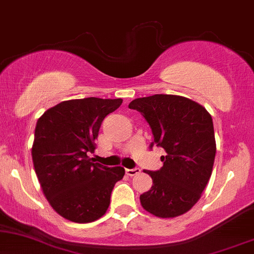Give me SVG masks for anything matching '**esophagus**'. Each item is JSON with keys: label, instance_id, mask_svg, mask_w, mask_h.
Listing matches in <instances>:
<instances>
[{"label": "esophagus", "instance_id": "obj_1", "mask_svg": "<svg viewBox=\"0 0 254 254\" xmlns=\"http://www.w3.org/2000/svg\"><path fill=\"white\" fill-rule=\"evenodd\" d=\"M141 172V170L138 168H135V169H126V175L133 177L135 175H138V173Z\"/></svg>", "mask_w": 254, "mask_h": 254}]
</instances>
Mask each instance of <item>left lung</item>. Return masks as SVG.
<instances>
[{
	"label": "left lung",
	"instance_id": "8db88e82",
	"mask_svg": "<svg viewBox=\"0 0 254 254\" xmlns=\"http://www.w3.org/2000/svg\"><path fill=\"white\" fill-rule=\"evenodd\" d=\"M128 107L150 126V148L156 144L166 152L158 171H144L152 186L140 195L142 207L161 218L185 214L199 201L213 171L216 142L211 116L200 104L175 95L136 98Z\"/></svg>",
	"mask_w": 254,
	"mask_h": 254
}]
</instances>
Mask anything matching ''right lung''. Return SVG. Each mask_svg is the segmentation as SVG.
<instances>
[{"label":"right lung","mask_w":254,"mask_h":254,"mask_svg":"<svg viewBox=\"0 0 254 254\" xmlns=\"http://www.w3.org/2000/svg\"><path fill=\"white\" fill-rule=\"evenodd\" d=\"M123 99L89 97L61 102L37 121L32 145L34 171L53 209L76 223L98 220L110 206L111 193L125 169L92 163L88 152L107 114Z\"/></svg>","instance_id":"right-lung-1"}]
</instances>
